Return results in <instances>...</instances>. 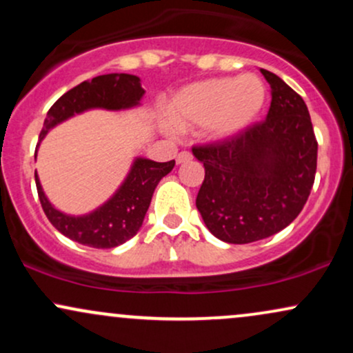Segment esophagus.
Masks as SVG:
<instances>
[{"mask_svg":"<svg viewBox=\"0 0 353 353\" xmlns=\"http://www.w3.org/2000/svg\"><path fill=\"white\" fill-rule=\"evenodd\" d=\"M189 161H192V154L188 152V151H182L179 156L176 157V163L177 164H184V163H189Z\"/></svg>","mask_w":353,"mask_h":353,"instance_id":"obj_1","label":"esophagus"}]
</instances>
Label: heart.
Here are the masks:
<instances>
[{
    "mask_svg": "<svg viewBox=\"0 0 353 353\" xmlns=\"http://www.w3.org/2000/svg\"><path fill=\"white\" fill-rule=\"evenodd\" d=\"M265 104L267 88L259 76L210 78L179 89L165 103L164 119L176 131L202 128L209 141L225 143L257 124Z\"/></svg>",
    "mask_w": 353,
    "mask_h": 353,
    "instance_id": "obj_1",
    "label": "heart"
}]
</instances>
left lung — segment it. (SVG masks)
<instances>
[{"label":"left lung","instance_id":"obj_1","mask_svg":"<svg viewBox=\"0 0 353 353\" xmlns=\"http://www.w3.org/2000/svg\"><path fill=\"white\" fill-rule=\"evenodd\" d=\"M270 84L265 121L232 141L192 148L205 177L196 205L205 228L228 244H249L285 229L314 185L317 141L307 104L285 81Z\"/></svg>","mask_w":353,"mask_h":353}]
</instances>
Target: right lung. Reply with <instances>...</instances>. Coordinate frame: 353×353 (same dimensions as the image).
I'll return each mask as SVG.
<instances>
[{
  "label": "right lung",
  "mask_w": 353,
  "mask_h": 353,
  "mask_svg": "<svg viewBox=\"0 0 353 353\" xmlns=\"http://www.w3.org/2000/svg\"><path fill=\"white\" fill-rule=\"evenodd\" d=\"M143 96L144 89L141 86V79L125 72L96 76L91 81L78 84L61 96L48 111L39 143L36 145V156L41 141L58 124L91 109L125 111L139 108L143 104ZM174 164L176 161L156 163L148 157L136 156L114 194L99 208L79 216L54 208L44 194L38 172H34V181L44 214L63 236L94 249H111L134 237L137 230L143 228L154 189L164 176L172 171Z\"/></svg>",
  "instance_id": "right-lung-1"
}]
</instances>
